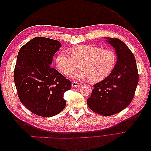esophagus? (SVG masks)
Instances as JSON below:
<instances>
[{"label":"esophagus","mask_w":151,"mask_h":151,"mask_svg":"<svg viewBox=\"0 0 151 151\" xmlns=\"http://www.w3.org/2000/svg\"><path fill=\"white\" fill-rule=\"evenodd\" d=\"M80 85H81V83L76 81H72V86L73 88H77V87H79Z\"/></svg>","instance_id":"1"}]
</instances>
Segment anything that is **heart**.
<instances>
[{"label": "heart", "instance_id": "heart-1", "mask_svg": "<svg viewBox=\"0 0 151 151\" xmlns=\"http://www.w3.org/2000/svg\"><path fill=\"white\" fill-rule=\"evenodd\" d=\"M116 57L111 49H101L90 45H82L68 50H62L56 58L58 70L67 74L77 67L80 68L69 74L77 80L89 79L98 82L111 74L115 66Z\"/></svg>", "mask_w": 151, "mask_h": 151}]
</instances>
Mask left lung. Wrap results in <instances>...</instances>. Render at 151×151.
<instances>
[{
    "label": "left lung",
    "instance_id": "obj_1",
    "mask_svg": "<svg viewBox=\"0 0 151 151\" xmlns=\"http://www.w3.org/2000/svg\"><path fill=\"white\" fill-rule=\"evenodd\" d=\"M115 48L117 62L106 79L94 84L91 96L87 99L89 108L103 116L119 113L134 98L139 82V74L133 53L118 38H107Z\"/></svg>",
    "mask_w": 151,
    "mask_h": 151
}]
</instances>
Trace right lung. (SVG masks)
<instances>
[{"instance_id":"right-lung-1","label":"right lung","mask_w":151,"mask_h":151,"mask_svg":"<svg viewBox=\"0 0 151 151\" xmlns=\"http://www.w3.org/2000/svg\"><path fill=\"white\" fill-rule=\"evenodd\" d=\"M60 47L58 41L38 36L18 52L14 72L18 97L36 115L53 116L66 105L63 94L71 89V82L50 66Z\"/></svg>"}]
</instances>
